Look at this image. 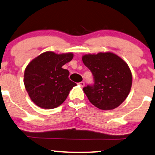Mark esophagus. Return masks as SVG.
Here are the masks:
<instances>
[{"instance_id": "esophagus-1", "label": "esophagus", "mask_w": 155, "mask_h": 155, "mask_svg": "<svg viewBox=\"0 0 155 155\" xmlns=\"http://www.w3.org/2000/svg\"><path fill=\"white\" fill-rule=\"evenodd\" d=\"M79 84H80V85H81V87H83L85 85V83L83 81H82V82H81V83H79Z\"/></svg>"}]
</instances>
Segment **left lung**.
<instances>
[{"label":"left lung","mask_w":155,"mask_h":155,"mask_svg":"<svg viewBox=\"0 0 155 155\" xmlns=\"http://www.w3.org/2000/svg\"><path fill=\"white\" fill-rule=\"evenodd\" d=\"M82 59L94 78L93 84L83 88L90 102L103 110L120 106L132 85V74L128 64L110 52L85 55Z\"/></svg>","instance_id":"1"}]
</instances>
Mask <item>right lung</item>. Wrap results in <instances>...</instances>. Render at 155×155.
<instances>
[{"label": "right lung", "mask_w": 155, "mask_h": 155, "mask_svg": "<svg viewBox=\"0 0 155 155\" xmlns=\"http://www.w3.org/2000/svg\"><path fill=\"white\" fill-rule=\"evenodd\" d=\"M72 58V54H56L47 51L27 65L24 83L30 99L37 106L43 109L59 107L77 85L69 79V71L62 68Z\"/></svg>", "instance_id": "obj_1"}]
</instances>
